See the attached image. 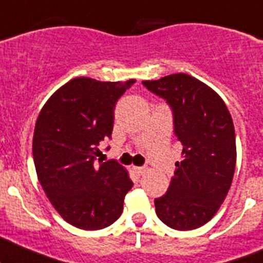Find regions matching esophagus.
I'll list each match as a JSON object with an SVG mask.
<instances>
[{"mask_svg":"<svg viewBox=\"0 0 263 263\" xmlns=\"http://www.w3.org/2000/svg\"><path fill=\"white\" fill-rule=\"evenodd\" d=\"M134 171L137 173V175L141 176V175H144L145 172H146V168H145V167H134Z\"/></svg>","mask_w":263,"mask_h":263,"instance_id":"34e87169","label":"esophagus"}]
</instances>
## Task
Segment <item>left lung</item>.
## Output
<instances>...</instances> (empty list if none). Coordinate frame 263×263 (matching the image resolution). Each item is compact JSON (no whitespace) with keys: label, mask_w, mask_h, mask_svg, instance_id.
I'll list each match as a JSON object with an SVG mask.
<instances>
[{"label":"left lung","mask_w":263,"mask_h":263,"mask_svg":"<svg viewBox=\"0 0 263 263\" xmlns=\"http://www.w3.org/2000/svg\"><path fill=\"white\" fill-rule=\"evenodd\" d=\"M142 85L171 106L175 135L182 144L183 159L176 162L167 193L154 200L155 212L175 230H194L216 215L233 182V118L216 91L185 73Z\"/></svg>","instance_id":"obj_1"}]
</instances>
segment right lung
I'll use <instances>...</instances> for the list:
<instances>
[{
    "mask_svg": "<svg viewBox=\"0 0 263 263\" xmlns=\"http://www.w3.org/2000/svg\"><path fill=\"white\" fill-rule=\"evenodd\" d=\"M134 83L70 80L46 101L35 122L38 181L59 215L82 230H100L118 220L134 185L116 160L95 163L99 144L111 137L117 101Z\"/></svg>",
    "mask_w": 263,
    "mask_h": 263,
    "instance_id": "obj_1",
    "label": "right lung"
}]
</instances>
